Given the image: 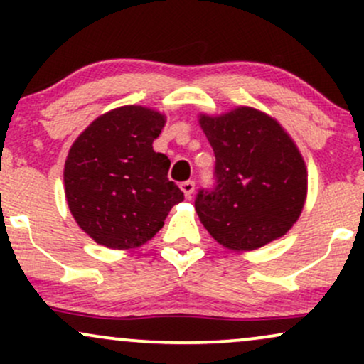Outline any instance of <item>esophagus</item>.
Returning a JSON list of instances; mask_svg holds the SVG:
<instances>
[{"label": "esophagus", "instance_id": "obj_1", "mask_svg": "<svg viewBox=\"0 0 364 364\" xmlns=\"http://www.w3.org/2000/svg\"><path fill=\"white\" fill-rule=\"evenodd\" d=\"M179 188H181V191L185 193L186 198H191V195H193L195 191V181H185L179 185Z\"/></svg>", "mask_w": 364, "mask_h": 364}]
</instances>
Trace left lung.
I'll return each instance as SVG.
<instances>
[{
    "mask_svg": "<svg viewBox=\"0 0 364 364\" xmlns=\"http://www.w3.org/2000/svg\"><path fill=\"white\" fill-rule=\"evenodd\" d=\"M215 154L210 190L195 208L203 228L225 248L250 252L286 235L301 215L308 173L292 139L274 118L253 107L200 114Z\"/></svg>",
    "mask_w": 364,
    "mask_h": 364,
    "instance_id": "left-lung-1",
    "label": "left lung"
}]
</instances>
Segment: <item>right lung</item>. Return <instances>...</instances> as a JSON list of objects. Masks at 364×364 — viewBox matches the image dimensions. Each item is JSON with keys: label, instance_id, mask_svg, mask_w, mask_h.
<instances>
[{"label": "right lung", "instance_id": "add662e5", "mask_svg": "<svg viewBox=\"0 0 364 364\" xmlns=\"http://www.w3.org/2000/svg\"><path fill=\"white\" fill-rule=\"evenodd\" d=\"M166 116L123 106L94 119L65 162L70 212L95 243L129 250L147 243L185 195L169 181L171 161L152 147Z\"/></svg>", "mask_w": 364, "mask_h": 364}]
</instances>
